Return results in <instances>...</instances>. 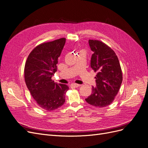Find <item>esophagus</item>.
Segmentation results:
<instances>
[{
  "mask_svg": "<svg viewBox=\"0 0 148 148\" xmlns=\"http://www.w3.org/2000/svg\"><path fill=\"white\" fill-rule=\"evenodd\" d=\"M70 86H71V87H72V88H78L80 86V85L78 84H76V83H71L70 84Z\"/></svg>",
  "mask_w": 148,
  "mask_h": 148,
  "instance_id": "1",
  "label": "esophagus"
}]
</instances>
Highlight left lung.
Wrapping results in <instances>:
<instances>
[{"mask_svg":"<svg viewBox=\"0 0 148 148\" xmlns=\"http://www.w3.org/2000/svg\"><path fill=\"white\" fill-rule=\"evenodd\" d=\"M89 45L93 52L90 66L97 72L96 84L85 101L91 106L104 107L117 95L122 82V70L117 55L108 46L97 40H89Z\"/></svg>","mask_w":148,"mask_h":148,"instance_id":"left-lung-1","label":"left lung"}]
</instances>
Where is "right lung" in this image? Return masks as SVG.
I'll return each mask as SVG.
<instances>
[{
	"label": "right lung",
	"instance_id": "add662e5",
	"mask_svg": "<svg viewBox=\"0 0 148 148\" xmlns=\"http://www.w3.org/2000/svg\"><path fill=\"white\" fill-rule=\"evenodd\" d=\"M65 44V38H60L40 44L31 52L25 64L26 86L37 104L47 111L63 105L69 89L66 84L54 83L51 79Z\"/></svg>",
	"mask_w": 148,
	"mask_h": 148
}]
</instances>
